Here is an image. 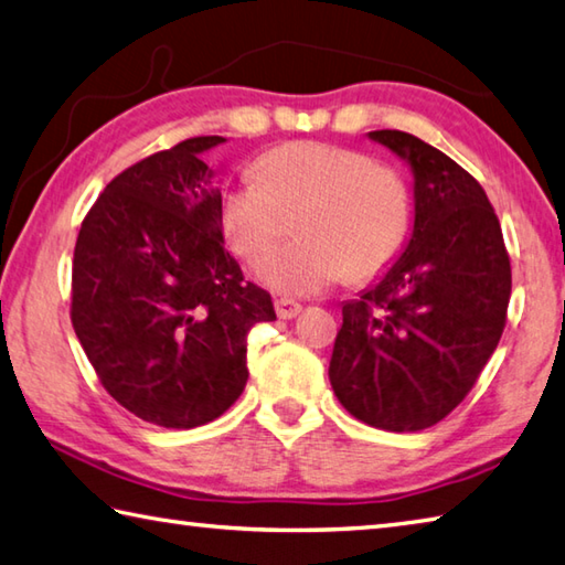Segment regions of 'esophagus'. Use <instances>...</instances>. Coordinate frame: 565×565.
<instances>
[{"label":"esophagus","mask_w":565,"mask_h":565,"mask_svg":"<svg viewBox=\"0 0 565 565\" xmlns=\"http://www.w3.org/2000/svg\"><path fill=\"white\" fill-rule=\"evenodd\" d=\"M274 309H276V316H279V318H294L296 313H301V303L291 301V299H276Z\"/></svg>","instance_id":"esophagus-1"}]
</instances>
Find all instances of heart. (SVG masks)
<instances>
[{"instance_id": "1", "label": "heart", "mask_w": 565, "mask_h": 565, "mask_svg": "<svg viewBox=\"0 0 565 565\" xmlns=\"http://www.w3.org/2000/svg\"><path fill=\"white\" fill-rule=\"evenodd\" d=\"M409 190L393 168L328 142H289L256 162L254 180L222 198L220 227L244 264L259 266L297 222L302 237L266 260L262 279L286 296L316 294L387 269L409 230Z\"/></svg>"}]
</instances>
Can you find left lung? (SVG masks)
<instances>
[{"instance_id": "8db88e82", "label": "left lung", "mask_w": 565, "mask_h": 565, "mask_svg": "<svg viewBox=\"0 0 565 565\" xmlns=\"http://www.w3.org/2000/svg\"><path fill=\"white\" fill-rule=\"evenodd\" d=\"M413 172V232L361 299L343 303L333 393L353 417L419 433L477 383L507 323L511 266L481 184L443 150L403 130H373Z\"/></svg>"}]
</instances>
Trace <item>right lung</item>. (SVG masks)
<instances>
[{"instance_id":"1","label":"right lung","mask_w":565,"mask_h":565,"mask_svg":"<svg viewBox=\"0 0 565 565\" xmlns=\"http://www.w3.org/2000/svg\"><path fill=\"white\" fill-rule=\"evenodd\" d=\"M202 136L122 170L81 224L71 321L100 383L146 423L217 419L247 385V333L271 296L224 249Z\"/></svg>"}]
</instances>
